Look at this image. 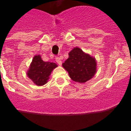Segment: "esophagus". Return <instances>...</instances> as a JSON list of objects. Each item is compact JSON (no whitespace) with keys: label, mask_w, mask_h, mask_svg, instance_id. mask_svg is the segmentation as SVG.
I'll use <instances>...</instances> for the list:
<instances>
[{"label":"esophagus","mask_w":131,"mask_h":131,"mask_svg":"<svg viewBox=\"0 0 131 131\" xmlns=\"http://www.w3.org/2000/svg\"><path fill=\"white\" fill-rule=\"evenodd\" d=\"M56 62H57V63L59 64V65H61L62 63V62L61 60V58H56Z\"/></svg>","instance_id":"esophagus-1"}]
</instances>
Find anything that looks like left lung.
<instances>
[{
    "label": "left lung",
    "mask_w": 131,
    "mask_h": 131,
    "mask_svg": "<svg viewBox=\"0 0 131 131\" xmlns=\"http://www.w3.org/2000/svg\"><path fill=\"white\" fill-rule=\"evenodd\" d=\"M74 82L85 83L93 78L96 71V62L94 57L86 53L79 47L69 53V58L62 64Z\"/></svg>",
    "instance_id": "1"
}]
</instances>
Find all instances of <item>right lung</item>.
Segmentation results:
<instances>
[{"instance_id": "1", "label": "right lung", "mask_w": 131, "mask_h": 131, "mask_svg": "<svg viewBox=\"0 0 131 131\" xmlns=\"http://www.w3.org/2000/svg\"><path fill=\"white\" fill-rule=\"evenodd\" d=\"M56 67V63L44 62L41 56L36 55L30 65L27 75L37 86H43L49 80L51 71Z\"/></svg>"}]
</instances>
